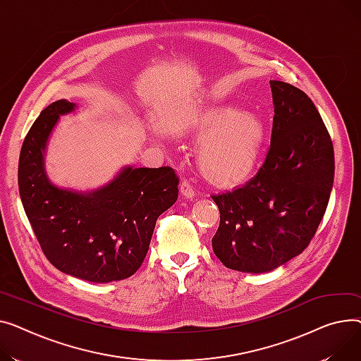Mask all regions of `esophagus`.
I'll use <instances>...</instances> for the list:
<instances>
[{"label": "esophagus", "mask_w": 361, "mask_h": 361, "mask_svg": "<svg viewBox=\"0 0 361 361\" xmlns=\"http://www.w3.org/2000/svg\"><path fill=\"white\" fill-rule=\"evenodd\" d=\"M180 194H182L185 198H189V200H192V198L195 197L194 185L190 183L188 179H183L182 183H180Z\"/></svg>", "instance_id": "obj_1"}]
</instances>
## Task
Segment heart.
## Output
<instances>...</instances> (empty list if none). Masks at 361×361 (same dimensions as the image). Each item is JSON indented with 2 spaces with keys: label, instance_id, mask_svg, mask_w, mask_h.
Here are the masks:
<instances>
[{
  "label": "heart",
  "instance_id": "heart-1",
  "mask_svg": "<svg viewBox=\"0 0 361 361\" xmlns=\"http://www.w3.org/2000/svg\"><path fill=\"white\" fill-rule=\"evenodd\" d=\"M195 138L202 141L198 163L202 175L217 186H233L255 171L267 142L265 123L236 108L209 111Z\"/></svg>",
  "mask_w": 361,
  "mask_h": 361
}]
</instances>
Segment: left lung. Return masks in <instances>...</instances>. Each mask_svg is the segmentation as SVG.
<instances>
[{
  "label": "left lung",
  "mask_w": 361,
  "mask_h": 361,
  "mask_svg": "<svg viewBox=\"0 0 361 361\" xmlns=\"http://www.w3.org/2000/svg\"><path fill=\"white\" fill-rule=\"evenodd\" d=\"M274 121L265 161L252 179L211 195L220 226L211 240L230 269L267 272L300 255L326 211L334 183V145L310 97L269 81Z\"/></svg>",
  "instance_id": "obj_1"
}]
</instances>
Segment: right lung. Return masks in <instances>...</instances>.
<instances>
[{"instance_id": "right-lung-1", "label": "right lung", "mask_w": 361, "mask_h": 361, "mask_svg": "<svg viewBox=\"0 0 361 361\" xmlns=\"http://www.w3.org/2000/svg\"><path fill=\"white\" fill-rule=\"evenodd\" d=\"M61 99L40 112L18 159V190L35 236L59 271L92 283L128 279L141 267L160 214L178 200L172 167H125L94 192L54 186L44 154L59 115L74 111Z\"/></svg>"}]
</instances>
